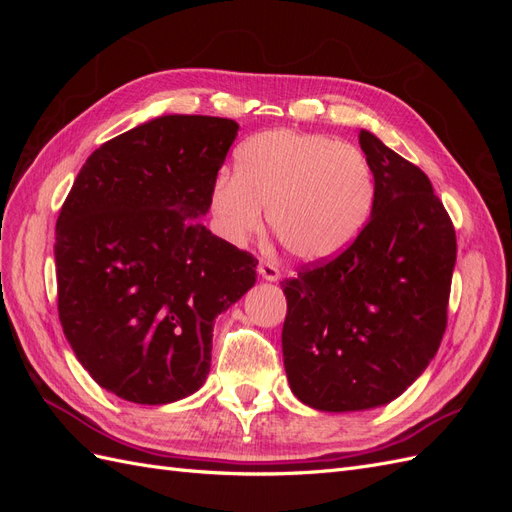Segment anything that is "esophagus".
<instances>
[{
  "label": "esophagus",
  "mask_w": 512,
  "mask_h": 512,
  "mask_svg": "<svg viewBox=\"0 0 512 512\" xmlns=\"http://www.w3.org/2000/svg\"><path fill=\"white\" fill-rule=\"evenodd\" d=\"M258 275L267 282H277V280H280V269L271 265V262H267V260H260L258 262Z\"/></svg>",
  "instance_id": "1"
}]
</instances>
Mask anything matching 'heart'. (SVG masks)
<instances>
[{"label":"heart","mask_w":512,"mask_h":512,"mask_svg":"<svg viewBox=\"0 0 512 512\" xmlns=\"http://www.w3.org/2000/svg\"><path fill=\"white\" fill-rule=\"evenodd\" d=\"M237 173L209 185L218 235L243 243L265 220L284 250L305 265L344 254L374 205V175L363 153L329 134L267 130L235 151Z\"/></svg>","instance_id":"1"}]
</instances>
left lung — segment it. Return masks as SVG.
Returning <instances> with one entry per match:
<instances>
[{
	"label": "left lung",
	"mask_w": 512,
	"mask_h": 512,
	"mask_svg": "<svg viewBox=\"0 0 512 512\" xmlns=\"http://www.w3.org/2000/svg\"><path fill=\"white\" fill-rule=\"evenodd\" d=\"M374 175L367 226L344 254L282 282L290 391L322 412L389 404L423 374L446 329L457 260L451 218L421 168L361 130Z\"/></svg>",
	"instance_id": "left-lung-1"
}]
</instances>
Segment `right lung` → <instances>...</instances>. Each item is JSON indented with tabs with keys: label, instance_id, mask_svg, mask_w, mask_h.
<instances>
[{
	"label": "right lung",
	"instance_id": "right-lung-1",
	"mask_svg": "<svg viewBox=\"0 0 512 512\" xmlns=\"http://www.w3.org/2000/svg\"><path fill=\"white\" fill-rule=\"evenodd\" d=\"M239 123L162 115L96 149L57 218L59 320L102 389L162 406L196 393L213 322L258 260L200 222Z\"/></svg>",
	"mask_w": 512,
	"mask_h": 512
}]
</instances>
